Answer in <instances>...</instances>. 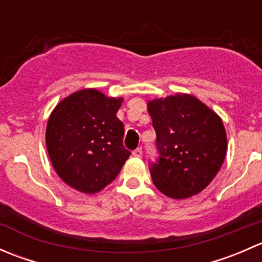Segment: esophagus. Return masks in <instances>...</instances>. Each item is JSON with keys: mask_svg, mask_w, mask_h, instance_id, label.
<instances>
[{"mask_svg": "<svg viewBox=\"0 0 262 262\" xmlns=\"http://www.w3.org/2000/svg\"><path fill=\"white\" fill-rule=\"evenodd\" d=\"M133 156H134V157H137V158L142 157V148H137V149H134L133 150Z\"/></svg>", "mask_w": 262, "mask_h": 262, "instance_id": "obj_1", "label": "esophagus"}]
</instances>
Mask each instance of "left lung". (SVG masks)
<instances>
[{
	"mask_svg": "<svg viewBox=\"0 0 262 262\" xmlns=\"http://www.w3.org/2000/svg\"><path fill=\"white\" fill-rule=\"evenodd\" d=\"M160 157L150 165L153 184L166 196L186 199L212 182L223 165V121L199 99L176 94L148 101Z\"/></svg>",
	"mask_w": 262,
	"mask_h": 262,
	"instance_id": "obj_1",
	"label": "left lung"
}]
</instances>
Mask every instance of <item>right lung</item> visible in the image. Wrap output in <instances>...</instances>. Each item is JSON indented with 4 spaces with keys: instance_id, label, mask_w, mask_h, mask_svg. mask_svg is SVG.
<instances>
[{
    "instance_id": "add662e5",
    "label": "right lung",
    "mask_w": 262,
    "mask_h": 262,
    "mask_svg": "<svg viewBox=\"0 0 262 262\" xmlns=\"http://www.w3.org/2000/svg\"><path fill=\"white\" fill-rule=\"evenodd\" d=\"M123 97L95 89L73 92L49 116L47 149L55 172L73 189L95 194L115 180L130 152L123 146L124 124L116 116Z\"/></svg>"
}]
</instances>
